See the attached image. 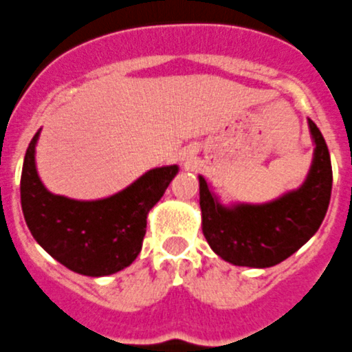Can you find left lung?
<instances>
[{
  "label": "left lung",
  "instance_id": "left-lung-1",
  "mask_svg": "<svg viewBox=\"0 0 352 352\" xmlns=\"http://www.w3.org/2000/svg\"><path fill=\"white\" fill-rule=\"evenodd\" d=\"M307 122L314 153L296 189L263 204H223L210 182L198 175L201 230L221 259L236 267H275L316 235L330 205L333 175L321 131L310 119Z\"/></svg>",
  "mask_w": 352,
  "mask_h": 352
}]
</instances>
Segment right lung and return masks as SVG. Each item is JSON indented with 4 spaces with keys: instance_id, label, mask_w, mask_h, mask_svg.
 Here are the masks:
<instances>
[{
    "instance_id": "obj_1",
    "label": "right lung",
    "mask_w": 352,
    "mask_h": 352,
    "mask_svg": "<svg viewBox=\"0 0 352 352\" xmlns=\"http://www.w3.org/2000/svg\"><path fill=\"white\" fill-rule=\"evenodd\" d=\"M38 129L24 156L21 205L31 235L56 261L87 277H105L129 267L147 228V215L179 173L177 164L145 172L128 188L100 199L54 195L36 170Z\"/></svg>"
}]
</instances>
